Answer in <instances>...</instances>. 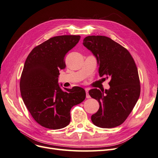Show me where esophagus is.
I'll return each instance as SVG.
<instances>
[{"label": "esophagus", "instance_id": "34e87169", "mask_svg": "<svg viewBox=\"0 0 158 158\" xmlns=\"http://www.w3.org/2000/svg\"><path fill=\"white\" fill-rule=\"evenodd\" d=\"M85 92H86V98H88V99L90 98V95H89V94H88L89 89H88V88H85Z\"/></svg>", "mask_w": 158, "mask_h": 158}]
</instances>
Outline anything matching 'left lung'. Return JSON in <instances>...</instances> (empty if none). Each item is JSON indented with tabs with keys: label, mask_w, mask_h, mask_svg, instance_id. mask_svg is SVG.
I'll use <instances>...</instances> for the list:
<instances>
[{
	"label": "left lung",
	"mask_w": 158,
	"mask_h": 158,
	"mask_svg": "<svg viewBox=\"0 0 158 158\" xmlns=\"http://www.w3.org/2000/svg\"><path fill=\"white\" fill-rule=\"evenodd\" d=\"M83 44L96 57L100 77L111 79L109 89L89 91L90 96L99 103V110L91 119L100 128L118 127L130 114L140 94L135 62L126 48L106 36L85 37Z\"/></svg>",
	"instance_id": "obj_1"
}]
</instances>
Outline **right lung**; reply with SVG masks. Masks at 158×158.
Segmentation results:
<instances>
[{
    "instance_id": "right-lung-1",
    "label": "right lung",
    "mask_w": 158,
    "mask_h": 158,
    "mask_svg": "<svg viewBox=\"0 0 158 158\" xmlns=\"http://www.w3.org/2000/svg\"><path fill=\"white\" fill-rule=\"evenodd\" d=\"M80 35L50 38L32 49L26 60L20 88L22 99L33 119L42 127L59 129L70 122V109L85 98L78 86L64 88L58 83L59 70L66 67L67 52L78 44Z\"/></svg>"
}]
</instances>
